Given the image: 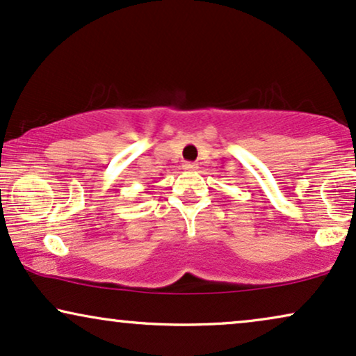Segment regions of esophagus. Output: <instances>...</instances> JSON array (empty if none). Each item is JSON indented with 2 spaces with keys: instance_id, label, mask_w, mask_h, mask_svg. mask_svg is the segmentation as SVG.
Returning <instances> with one entry per match:
<instances>
[{
  "instance_id": "1",
  "label": "esophagus",
  "mask_w": 356,
  "mask_h": 356,
  "mask_svg": "<svg viewBox=\"0 0 356 356\" xmlns=\"http://www.w3.org/2000/svg\"><path fill=\"white\" fill-rule=\"evenodd\" d=\"M184 169H186L187 172H193V170H197V164H193V163H186V164H184Z\"/></svg>"
}]
</instances>
